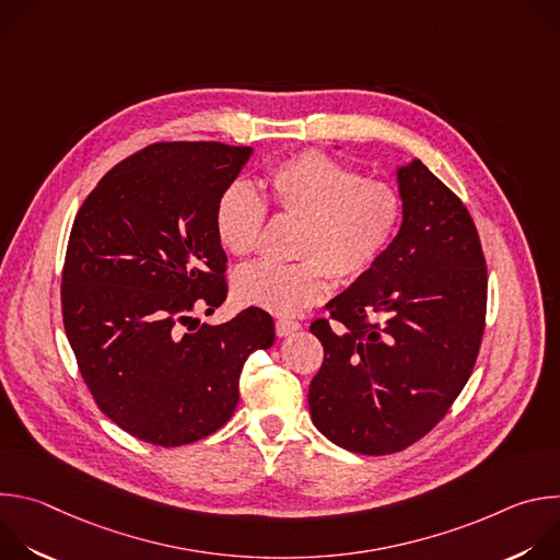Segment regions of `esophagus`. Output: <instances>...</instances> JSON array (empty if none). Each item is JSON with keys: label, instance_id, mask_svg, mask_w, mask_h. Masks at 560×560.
<instances>
[{"label": "esophagus", "instance_id": "obj_1", "mask_svg": "<svg viewBox=\"0 0 560 560\" xmlns=\"http://www.w3.org/2000/svg\"><path fill=\"white\" fill-rule=\"evenodd\" d=\"M296 330H301V324H296V322H288V318H279V322H277V335L281 339L294 335Z\"/></svg>", "mask_w": 560, "mask_h": 560}]
</instances>
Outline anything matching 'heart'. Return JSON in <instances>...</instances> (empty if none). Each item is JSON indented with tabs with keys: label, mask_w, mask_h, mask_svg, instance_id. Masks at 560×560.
<instances>
[{
	"label": "heart",
	"mask_w": 560,
	"mask_h": 560,
	"mask_svg": "<svg viewBox=\"0 0 560 560\" xmlns=\"http://www.w3.org/2000/svg\"><path fill=\"white\" fill-rule=\"evenodd\" d=\"M268 195L281 214L301 219L296 264L259 261L236 270L232 294L238 303L294 316L328 294V272L354 281L385 255L404 219L398 190L324 152L285 159L268 175ZM266 225V203L244 182L230 184L214 206V232L225 253L253 255Z\"/></svg>",
	"instance_id": "b5f03b06"
}]
</instances>
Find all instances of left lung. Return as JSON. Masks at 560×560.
Returning <instances> with one entry per match:
<instances>
[{"label": "left lung", "instance_id": "left-lung-1", "mask_svg": "<svg viewBox=\"0 0 560 560\" xmlns=\"http://www.w3.org/2000/svg\"><path fill=\"white\" fill-rule=\"evenodd\" d=\"M404 219L376 266L310 332L326 359L312 378L314 428L381 456L425 436L465 387L483 337L488 272L474 221L421 159L394 171Z\"/></svg>", "mask_w": 560, "mask_h": 560}]
</instances>
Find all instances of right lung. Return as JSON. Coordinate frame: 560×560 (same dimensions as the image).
I'll list each match as a JSON object with an SVG mask.
<instances>
[{"instance_id": "right-lung-1", "label": "right lung", "mask_w": 560, "mask_h": 560, "mask_svg": "<svg viewBox=\"0 0 560 560\" xmlns=\"http://www.w3.org/2000/svg\"><path fill=\"white\" fill-rule=\"evenodd\" d=\"M250 145L154 143L124 159L79 208L66 250L68 343L100 410L139 441L177 447L217 432L238 404V374L275 343L272 316H192L225 301L219 195ZM190 320L196 332L184 331Z\"/></svg>"}]
</instances>
